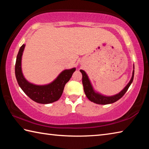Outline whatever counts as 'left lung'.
Returning <instances> with one entry per match:
<instances>
[{"mask_svg":"<svg viewBox=\"0 0 149 149\" xmlns=\"http://www.w3.org/2000/svg\"><path fill=\"white\" fill-rule=\"evenodd\" d=\"M80 72L82 74V83L83 85H84V92L86 97L88 98V99L91 100V102L98 104H108L116 102L117 100L121 99L124 95L126 91H127L128 88L130 87L132 83L133 82V77H134V65H133L132 77L131 78L130 82L128 83L127 85L119 93L112 96L104 95L102 94H100L99 92L96 91L94 89V88H93L91 82L86 72L82 70H80Z\"/></svg>","mask_w":149,"mask_h":149,"instance_id":"obj_1","label":"left lung"}]
</instances>
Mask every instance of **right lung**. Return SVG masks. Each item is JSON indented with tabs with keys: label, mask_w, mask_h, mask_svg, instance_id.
<instances>
[{
	"label": "right lung",
	"mask_w": 149,
	"mask_h": 149,
	"mask_svg": "<svg viewBox=\"0 0 149 149\" xmlns=\"http://www.w3.org/2000/svg\"><path fill=\"white\" fill-rule=\"evenodd\" d=\"M26 45H22L17 55L15 74L19 86L33 101L40 104H50L57 101L61 97L66 83L75 71V68L64 70L51 83L46 85H35L29 82L22 73V58Z\"/></svg>",
	"instance_id": "1"
}]
</instances>
